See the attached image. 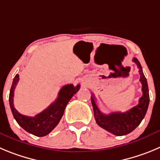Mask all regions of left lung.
<instances>
[{
  "mask_svg": "<svg viewBox=\"0 0 160 160\" xmlns=\"http://www.w3.org/2000/svg\"><path fill=\"white\" fill-rule=\"evenodd\" d=\"M132 62L137 64L141 75L140 81L142 84L143 95L139 99V103L126 112H112L109 114H102L96 105L95 96L91 97L96 123L100 127L116 136H124L133 131L144 119L149 105V93L147 80L143 73L142 68L136 58Z\"/></svg>",
  "mask_w": 160,
  "mask_h": 160,
  "instance_id": "1",
  "label": "left lung"
}]
</instances>
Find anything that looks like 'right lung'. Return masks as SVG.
I'll return each instance as SVG.
<instances>
[{"instance_id":"1","label":"right lung","mask_w":160,"mask_h":160,"mask_svg":"<svg viewBox=\"0 0 160 160\" xmlns=\"http://www.w3.org/2000/svg\"><path fill=\"white\" fill-rule=\"evenodd\" d=\"M19 75L14 77L9 93V104L13 117L24 130L37 137H44L50 133L62 118L67 104L72 97L80 89V85L74 87L73 84H67L61 88L56 100L46 109L35 117H28L19 114L13 104L14 90L19 81Z\"/></svg>"}]
</instances>
